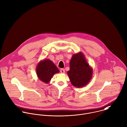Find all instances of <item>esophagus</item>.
I'll use <instances>...</instances> for the list:
<instances>
[{"mask_svg": "<svg viewBox=\"0 0 127 127\" xmlns=\"http://www.w3.org/2000/svg\"><path fill=\"white\" fill-rule=\"evenodd\" d=\"M60 72H61L62 73H64V72H65V70H64V68H61V70H60Z\"/></svg>", "mask_w": 127, "mask_h": 127, "instance_id": "esophagus-1", "label": "esophagus"}]
</instances>
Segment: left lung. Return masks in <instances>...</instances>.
Masks as SVG:
<instances>
[{
	"label": "left lung",
	"mask_w": 127,
	"mask_h": 127,
	"mask_svg": "<svg viewBox=\"0 0 127 127\" xmlns=\"http://www.w3.org/2000/svg\"><path fill=\"white\" fill-rule=\"evenodd\" d=\"M69 65L70 69L67 73L73 86L80 88L90 82L92 77L93 69L87 62L82 53L74 54Z\"/></svg>",
	"instance_id": "1"
}]
</instances>
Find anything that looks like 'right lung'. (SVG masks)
Masks as SVG:
<instances>
[{
    "label": "right lung",
    "mask_w": 127,
    "mask_h": 127,
    "mask_svg": "<svg viewBox=\"0 0 127 127\" xmlns=\"http://www.w3.org/2000/svg\"><path fill=\"white\" fill-rule=\"evenodd\" d=\"M60 70L49 59L40 61L36 67V73L38 78L45 83H48L55 73H59Z\"/></svg>",
    "instance_id": "right-lung-1"
}]
</instances>
